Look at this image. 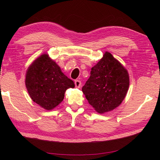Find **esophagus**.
<instances>
[{
	"label": "esophagus",
	"mask_w": 160,
	"mask_h": 160,
	"mask_svg": "<svg viewBox=\"0 0 160 160\" xmlns=\"http://www.w3.org/2000/svg\"><path fill=\"white\" fill-rule=\"evenodd\" d=\"M75 88H80L81 86V81L78 80H75Z\"/></svg>",
	"instance_id": "34e87169"
}]
</instances>
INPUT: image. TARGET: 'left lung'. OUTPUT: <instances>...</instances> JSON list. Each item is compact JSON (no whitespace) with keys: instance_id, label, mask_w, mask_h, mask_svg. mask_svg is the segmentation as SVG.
Here are the masks:
<instances>
[{"instance_id":"obj_1","label":"left lung","mask_w":160,"mask_h":160,"mask_svg":"<svg viewBox=\"0 0 160 160\" xmlns=\"http://www.w3.org/2000/svg\"><path fill=\"white\" fill-rule=\"evenodd\" d=\"M129 82L127 70L107 51L92 68L90 77L82 91L94 110L104 113L121 104L128 90Z\"/></svg>"}]
</instances>
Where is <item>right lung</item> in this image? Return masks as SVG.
<instances>
[{
    "instance_id": "1",
    "label": "right lung",
    "mask_w": 160,
    "mask_h": 160,
    "mask_svg": "<svg viewBox=\"0 0 160 160\" xmlns=\"http://www.w3.org/2000/svg\"><path fill=\"white\" fill-rule=\"evenodd\" d=\"M27 90L33 101L46 110L57 107L65 92L75 88L73 81L62 72L61 68L48 54H42L27 70Z\"/></svg>"
}]
</instances>
